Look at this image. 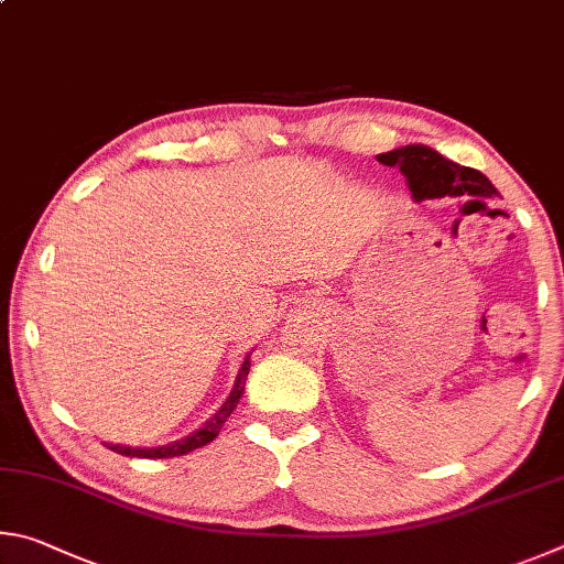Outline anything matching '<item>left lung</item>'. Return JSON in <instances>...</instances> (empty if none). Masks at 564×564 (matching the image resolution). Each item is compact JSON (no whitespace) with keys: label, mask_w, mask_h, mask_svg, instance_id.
<instances>
[{"label":"left lung","mask_w":564,"mask_h":564,"mask_svg":"<svg viewBox=\"0 0 564 564\" xmlns=\"http://www.w3.org/2000/svg\"><path fill=\"white\" fill-rule=\"evenodd\" d=\"M379 163L399 167L406 175L409 187L416 200L446 195H498L486 175L476 167H466L448 161L429 145H406L391 153H381Z\"/></svg>","instance_id":"obj_1"}]
</instances>
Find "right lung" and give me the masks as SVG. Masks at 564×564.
<instances>
[{
	"label": "right lung",
	"instance_id": "1",
	"mask_svg": "<svg viewBox=\"0 0 564 564\" xmlns=\"http://www.w3.org/2000/svg\"><path fill=\"white\" fill-rule=\"evenodd\" d=\"M247 373H250V357L242 361V369H240V373H237L235 389L230 391V397H227V401L223 403L220 411H217L210 421H205L203 429H197L193 436H187L183 441H175V443H167V446H161V448H131V446H108V448L121 453V456H131V458H173V456H185V453L207 446V443L215 441V436L223 429V423L230 419V413L235 411L237 401H240L242 391H245Z\"/></svg>",
	"mask_w": 564,
	"mask_h": 564
}]
</instances>
